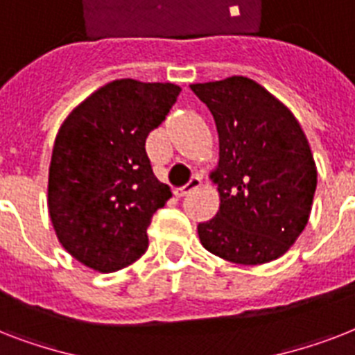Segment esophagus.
Here are the masks:
<instances>
[{"label": "esophagus", "mask_w": 355, "mask_h": 355, "mask_svg": "<svg viewBox=\"0 0 355 355\" xmlns=\"http://www.w3.org/2000/svg\"><path fill=\"white\" fill-rule=\"evenodd\" d=\"M199 186H200V177L199 175H193V177L189 178L188 184H184V186L175 189V195H177V197H184V195H188L189 191H193V189H197Z\"/></svg>", "instance_id": "obj_1"}]
</instances>
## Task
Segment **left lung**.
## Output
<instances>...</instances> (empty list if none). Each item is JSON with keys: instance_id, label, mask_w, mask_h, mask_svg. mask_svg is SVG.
I'll return each instance as SVG.
<instances>
[{"instance_id": "obj_1", "label": "left lung", "mask_w": 355, "mask_h": 355, "mask_svg": "<svg viewBox=\"0 0 355 355\" xmlns=\"http://www.w3.org/2000/svg\"><path fill=\"white\" fill-rule=\"evenodd\" d=\"M214 116L221 205L199 223L202 247L239 265L280 258L308 225L317 167L291 110L247 77L191 85Z\"/></svg>"}]
</instances>
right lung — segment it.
<instances>
[{
  "label": "right lung",
  "instance_id": "obj_1",
  "mask_svg": "<svg viewBox=\"0 0 355 355\" xmlns=\"http://www.w3.org/2000/svg\"><path fill=\"white\" fill-rule=\"evenodd\" d=\"M178 94L171 83L112 80L62 123L47 206L58 241L80 263L114 272L147 250V227L171 189L155 177L145 139Z\"/></svg>",
  "mask_w": 355,
  "mask_h": 355
}]
</instances>
